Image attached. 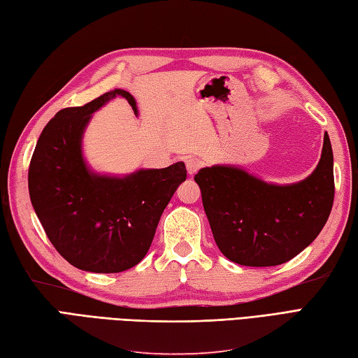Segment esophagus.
I'll return each mask as SVG.
<instances>
[{"label":"esophagus","mask_w":358,"mask_h":358,"mask_svg":"<svg viewBox=\"0 0 358 358\" xmlns=\"http://www.w3.org/2000/svg\"><path fill=\"white\" fill-rule=\"evenodd\" d=\"M185 163H186V169L189 176H195V173L199 171V168H201V163H199L196 159H194V157H189V159L185 160Z\"/></svg>","instance_id":"esophagus-1"}]
</instances>
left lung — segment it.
I'll use <instances>...</instances> for the list:
<instances>
[{
	"instance_id": "obj_1",
	"label": "left lung",
	"mask_w": 358,
	"mask_h": 358,
	"mask_svg": "<svg viewBox=\"0 0 358 358\" xmlns=\"http://www.w3.org/2000/svg\"><path fill=\"white\" fill-rule=\"evenodd\" d=\"M332 163L325 132L317 168L296 185H268L234 166L199 169L195 181L221 253L247 267H273L293 259L328 221L334 203Z\"/></svg>"
}]
</instances>
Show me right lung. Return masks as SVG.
I'll return each mask as SVG.
<instances>
[{"mask_svg":"<svg viewBox=\"0 0 358 358\" xmlns=\"http://www.w3.org/2000/svg\"><path fill=\"white\" fill-rule=\"evenodd\" d=\"M115 96L137 113L134 97L119 88L64 108L41 132L29 166L30 199L50 243L65 261L93 273H120L143 259L164 207L186 180L182 162L123 178L88 171L82 134L91 114Z\"/></svg>","mask_w":358,"mask_h":358,"instance_id":"1","label":"right lung"}]
</instances>
